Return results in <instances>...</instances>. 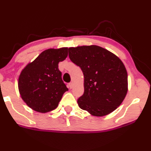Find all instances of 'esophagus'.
Returning a JSON list of instances; mask_svg holds the SVG:
<instances>
[{"label":"esophagus","instance_id":"esophagus-1","mask_svg":"<svg viewBox=\"0 0 151 151\" xmlns=\"http://www.w3.org/2000/svg\"><path fill=\"white\" fill-rule=\"evenodd\" d=\"M73 85H74V84H73V83H72V82H70V84H69V86H70V89H72V88H73Z\"/></svg>","mask_w":151,"mask_h":151}]
</instances>
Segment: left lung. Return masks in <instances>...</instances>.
Instances as JSON below:
<instances>
[{"label": "left lung", "mask_w": 151, "mask_h": 151, "mask_svg": "<svg viewBox=\"0 0 151 151\" xmlns=\"http://www.w3.org/2000/svg\"><path fill=\"white\" fill-rule=\"evenodd\" d=\"M69 58L84 74V91L77 100L79 108L104 116L124 101L128 91V74L121 60L107 50L90 45L70 47Z\"/></svg>", "instance_id": "obj_1"}]
</instances>
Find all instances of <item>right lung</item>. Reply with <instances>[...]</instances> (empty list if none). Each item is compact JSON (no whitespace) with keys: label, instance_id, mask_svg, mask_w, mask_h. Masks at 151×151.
<instances>
[{"label":"right lung","instance_id":"add662e5","mask_svg":"<svg viewBox=\"0 0 151 151\" xmlns=\"http://www.w3.org/2000/svg\"><path fill=\"white\" fill-rule=\"evenodd\" d=\"M67 50V47L45 50L21 72L19 91L30 108L41 113L52 111L68 91L58 68L59 62L68 55Z\"/></svg>","mask_w":151,"mask_h":151}]
</instances>
